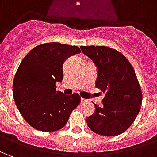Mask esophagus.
<instances>
[{
	"mask_svg": "<svg viewBox=\"0 0 157 157\" xmlns=\"http://www.w3.org/2000/svg\"><path fill=\"white\" fill-rule=\"evenodd\" d=\"M86 100H85V99H81V102H82V103H85V102H86Z\"/></svg>",
	"mask_w": 157,
	"mask_h": 157,
	"instance_id": "obj_1",
	"label": "esophagus"
}]
</instances>
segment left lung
Instances as JSON below:
<instances>
[{
    "mask_svg": "<svg viewBox=\"0 0 157 157\" xmlns=\"http://www.w3.org/2000/svg\"><path fill=\"white\" fill-rule=\"evenodd\" d=\"M98 71L96 86L105 93L102 105L87 118L95 133L117 136L133 123L141 109L143 95L134 69L124 55L106 46H81Z\"/></svg>",
    "mask_w": 157,
    "mask_h": 157,
    "instance_id": "obj_1",
    "label": "left lung"
}]
</instances>
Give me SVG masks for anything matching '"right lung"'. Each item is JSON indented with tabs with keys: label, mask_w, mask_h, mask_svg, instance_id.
<instances>
[{
	"label": "right lung",
	"mask_w": 157,
	"mask_h": 157,
	"mask_svg": "<svg viewBox=\"0 0 157 157\" xmlns=\"http://www.w3.org/2000/svg\"><path fill=\"white\" fill-rule=\"evenodd\" d=\"M80 52L77 46L48 43L33 48L22 60L13 78V94L19 113L33 128L60 130L80 103L78 93L66 96L56 85L63 78L65 60Z\"/></svg>",
	"instance_id": "1"
}]
</instances>
